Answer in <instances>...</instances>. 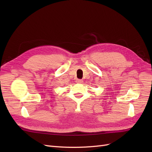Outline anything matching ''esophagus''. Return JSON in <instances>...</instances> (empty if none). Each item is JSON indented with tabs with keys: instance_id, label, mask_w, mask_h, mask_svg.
<instances>
[{
	"instance_id": "1",
	"label": "esophagus",
	"mask_w": 152,
	"mask_h": 152,
	"mask_svg": "<svg viewBox=\"0 0 152 152\" xmlns=\"http://www.w3.org/2000/svg\"><path fill=\"white\" fill-rule=\"evenodd\" d=\"M76 82H77V83H82V82H83V80L81 79H77Z\"/></svg>"
}]
</instances>
